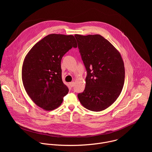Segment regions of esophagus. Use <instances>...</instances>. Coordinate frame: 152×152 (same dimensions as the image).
Returning a JSON list of instances; mask_svg holds the SVG:
<instances>
[{
  "mask_svg": "<svg viewBox=\"0 0 152 152\" xmlns=\"http://www.w3.org/2000/svg\"><path fill=\"white\" fill-rule=\"evenodd\" d=\"M69 85H70V86H71V87H73V86L74 85H75V83H74L73 82H70V83H69Z\"/></svg>",
  "mask_w": 152,
  "mask_h": 152,
  "instance_id": "1",
  "label": "esophagus"
}]
</instances>
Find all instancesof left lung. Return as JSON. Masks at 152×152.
Masks as SVG:
<instances>
[{
    "label": "left lung",
    "mask_w": 152,
    "mask_h": 152,
    "mask_svg": "<svg viewBox=\"0 0 152 152\" xmlns=\"http://www.w3.org/2000/svg\"><path fill=\"white\" fill-rule=\"evenodd\" d=\"M75 37L87 73L85 90L77 94L78 99L88 110H104L117 100L123 89V61L117 49L100 35Z\"/></svg>",
    "instance_id": "obj_1"
}]
</instances>
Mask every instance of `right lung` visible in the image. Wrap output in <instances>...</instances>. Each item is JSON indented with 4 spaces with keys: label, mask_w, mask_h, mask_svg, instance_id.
<instances>
[{
    "label": "right lung",
    "mask_w": 152,
    "mask_h": 152,
    "mask_svg": "<svg viewBox=\"0 0 152 152\" xmlns=\"http://www.w3.org/2000/svg\"><path fill=\"white\" fill-rule=\"evenodd\" d=\"M72 48H77L74 36L50 34L36 43L25 57L22 67L24 87L43 110L56 109L69 93L62 80L61 62Z\"/></svg>",
    "instance_id": "1"
}]
</instances>
